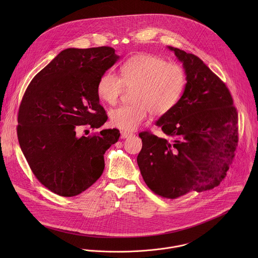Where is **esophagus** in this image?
Segmentation results:
<instances>
[{
    "label": "esophagus",
    "mask_w": 258,
    "mask_h": 258,
    "mask_svg": "<svg viewBox=\"0 0 258 258\" xmlns=\"http://www.w3.org/2000/svg\"><path fill=\"white\" fill-rule=\"evenodd\" d=\"M132 134H130V133H128V132H124V131H122L121 132V138L122 139H125V138H128L129 136H131Z\"/></svg>",
    "instance_id": "1"
}]
</instances>
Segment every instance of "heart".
<instances>
[{
	"mask_svg": "<svg viewBox=\"0 0 258 258\" xmlns=\"http://www.w3.org/2000/svg\"><path fill=\"white\" fill-rule=\"evenodd\" d=\"M186 81L181 64L168 62L158 55L138 53L120 67V77L111 72L102 74L96 92L100 100L113 105L125 88H134L132 104L109 113L112 126L130 132L144 124L151 112L154 116H164L173 110L184 93Z\"/></svg>",
	"mask_w": 258,
	"mask_h": 258,
	"instance_id": "b5f03b06",
	"label": "heart"
}]
</instances>
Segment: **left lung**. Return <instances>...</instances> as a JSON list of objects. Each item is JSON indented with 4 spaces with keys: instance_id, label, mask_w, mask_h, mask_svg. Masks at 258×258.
Returning a JSON list of instances; mask_svg holds the SVG:
<instances>
[{
    "instance_id": "1",
    "label": "left lung",
    "mask_w": 258,
    "mask_h": 258,
    "mask_svg": "<svg viewBox=\"0 0 258 258\" xmlns=\"http://www.w3.org/2000/svg\"><path fill=\"white\" fill-rule=\"evenodd\" d=\"M168 47L183 62L186 86L176 107L156 122L166 137L139 134L137 163L149 188L173 200L220 185L235 156L238 115L225 83L200 57Z\"/></svg>"
}]
</instances>
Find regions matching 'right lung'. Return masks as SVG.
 I'll use <instances>...</instances> for the list:
<instances>
[{
  "instance_id": "1",
  "label": "right lung",
  "mask_w": 258,
  "mask_h": 258,
  "mask_svg": "<svg viewBox=\"0 0 258 258\" xmlns=\"http://www.w3.org/2000/svg\"><path fill=\"white\" fill-rule=\"evenodd\" d=\"M119 59L110 46L67 48L29 84L18 114V139L37 180L61 197H74L94 184L104 170V154L120 132L98 129L107 121L96 86ZM87 131V130H84Z\"/></svg>"
}]
</instances>
